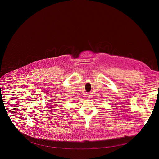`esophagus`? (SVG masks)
<instances>
[{"label": "esophagus", "mask_w": 159, "mask_h": 159, "mask_svg": "<svg viewBox=\"0 0 159 159\" xmlns=\"http://www.w3.org/2000/svg\"><path fill=\"white\" fill-rule=\"evenodd\" d=\"M87 98H88H88H88V96H87Z\"/></svg>", "instance_id": "obj_1"}]
</instances>
